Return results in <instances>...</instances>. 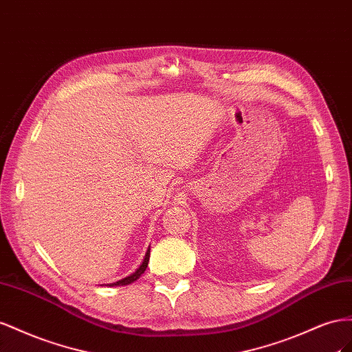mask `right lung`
Returning <instances> with one entry per match:
<instances>
[{"label":"right lung","mask_w":352,"mask_h":352,"mask_svg":"<svg viewBox=\"0 0 352 352\" xmlns=\"http://www.w3.org/2000/svg\"><path fill=\"white\" fill-rule=\"evenodd\" d=\"M148 258H150V249H147V252H146V256H144V261H143V264L138 267V270L135 271L134 274H131V276H128V277H125V278H122V280H119V282H116V283H112V285H109V286H125V285H129V283H133V282H135V280L142 276L144 271H146V268H147V264H148Z\"/></svg>","instance_id":"obj_1"}]
</instances>
